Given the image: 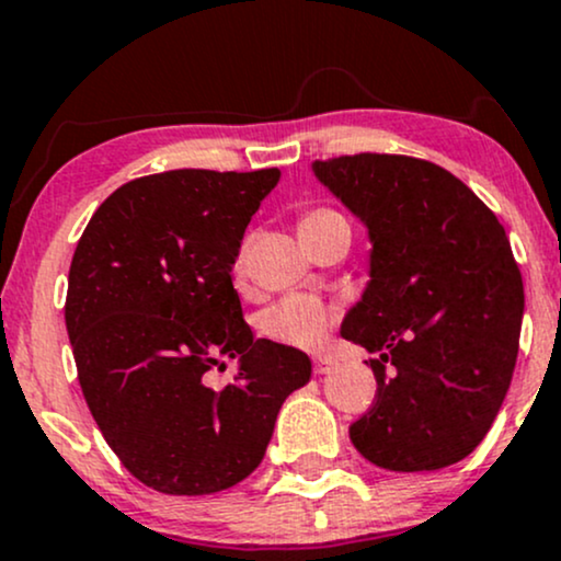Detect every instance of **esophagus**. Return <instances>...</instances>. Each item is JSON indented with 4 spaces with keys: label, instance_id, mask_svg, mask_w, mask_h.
Segmentation results:
<instances>
[{
    "label": "esophagus",
    "instance_id": "obj_1",
    "mask_svg": "<svg viewBox=\"0 0 561 561\" xmlns=\"http://www.w3.org/2000/svg\"><path fill=\"white\" fill-rule=\"evenodd\" d=\"M332 366H334L332 358L317 356V358H313V375H319V377H321V375H330Z\"/></svg>",
    "mask_w": 561,
    "mask_h": 561
}]
</instances>
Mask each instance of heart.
Masks as SVG:
<instances>
[{
  "instance_id": "1",
  "label": "heart",
  "mask_w": 561,
  "mask_h": 561,
  "mask_svg": "<svg viewBox=\"0 0 561 561\" xmlns=\"http://www.w3.org/2000/svg\"><path fill=\"white\" fill-rule=\"evenodd\" d=\"M334 218H343L337 210L330 208H317L308 210L300 218V234H306L308 229L319 227V224L334 221ZM237 268H242V259L237 261ZM340 319V308L334 302L319 298V295H306L295 293L285 295L263 311L261 317V330L266 337L276 340V343H285L293 347H306L313 351L327 340V334Z\"/></svg>"
}]
</instances>
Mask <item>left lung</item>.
Segmentation results:
<instances>
[{"mask_svg": "<svg viewBox=\"0 0 561 561\" xmlns=\"http://www.w3.org/2000/svg\"><path fill=\"white\" fill-rule=\"evenodd\" d=\"M311 169L371 242L369 285L340 330L379 353L353 446L390 472L456 465L491 430L517 364L525 289L506 231L430 160L362 152Z\"/></svg>", "mask_w": 561, "mask_h": 561, "instance_id": "8db88e82", "label": "left lung"}]
</instances>
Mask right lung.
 Returning a JSON list of instances; mask_svg holds the SVG:
<instances>
[{"label": "right lung", "mask_w": 561, "mask_h": 561, "mask_svg": "<svg viewBox=\"0 0 561 561\" xmlns=\"http://www.w3.org/2000/svg\"><path fill=\"white\" fill-rule=\"evenodd\" d=\"M279 169H179L96 208L68 274L66 327L96 427L128 472L169 495L227 491L261 465L276 414L311 379L298 347L255 340L231 266ZM240 357L210 389L207 371Z\"/></svg>", "instance_id": "right-lung-1"}]
</instances>
